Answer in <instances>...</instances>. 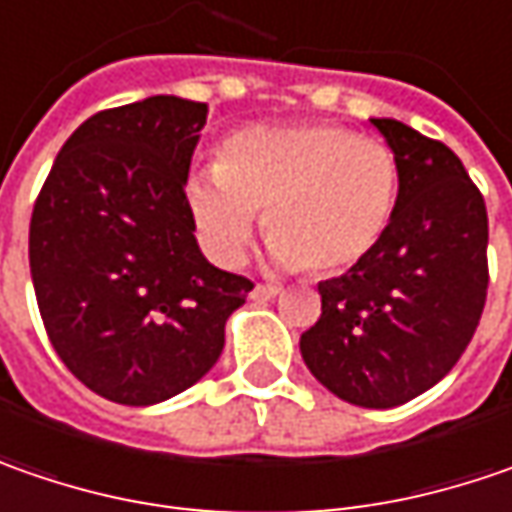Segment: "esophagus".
I'll return each mask as SVG.
<instances>
[{
    "label": "esophagus",
    "instance_id": "1",
    "mask_svg": "<svg viewBox=\"0 0 512 512\" xmlns=\"http://www.w3.org/2000/svg\"><path fill=\"white\" fill-rule=\"evenodd\" d=\"M280 289L278 286H269V283H257L255 289H252V300H272L278 298Z\"/></svg>",
    "mask_w": 512,
    "mask_h": 512
}]
</instances>
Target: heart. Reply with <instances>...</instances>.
Wrapping results in <instances>:
<instances>
[{
  "label": "heart",
  "mask_w": 512,
  "mask_h": 512,
  "mask_svg": "<svg viewBox=\"0 0 512 512\" xmlns=\"http://www.w3.org/2000/svg\"><path fill=\"white\" fill-rule=\"evenodd\" d=\"M401 197L392 148L335 123L257 125L226 137L217 168L191 174L186 200L206 252L237 266L263 214L280 269L332 278L387 237Z\"/></svg>",
  "instance_id": "obj_1"
}]
</instances>
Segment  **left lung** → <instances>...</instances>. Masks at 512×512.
<instances>
[{
  "label": "left lung",
  "mask_w": 512,
  "mask_h": 512,
  "mask_svg": "<svg viewBox=\"0 0 512 512\" xmlns=\"http://www.w3.org/2000/svg\"><path fill=\"white\" fill-rule=\"evenodd\" d=\"M401 166L387 237L318 283L321 318L300 355L329 392L387 410L435 387L476 335L487 300V206L461 160L398 120H372Z\"/></svg>",
  "instance_id": "8db88e82"
}]
</instances>
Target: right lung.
Segmentation results:
<instances>
[{"instance_id":"right-lung-1","label":"right lung","mask_w":512,"mask_h":512,"mask_svg":"<svg viewBox=\"0 0 512 512\" xmlns=\"http://www.w3.org/2000/svg\"><path fill=\"white\" fill-rule=\"evenodd\" d=\"M206 102L148 97L65 140L31 214V278L62 364L97 395L148 407L217 364L252 280L212 266L186 180Z\"/></svg>"}]
</instances>
